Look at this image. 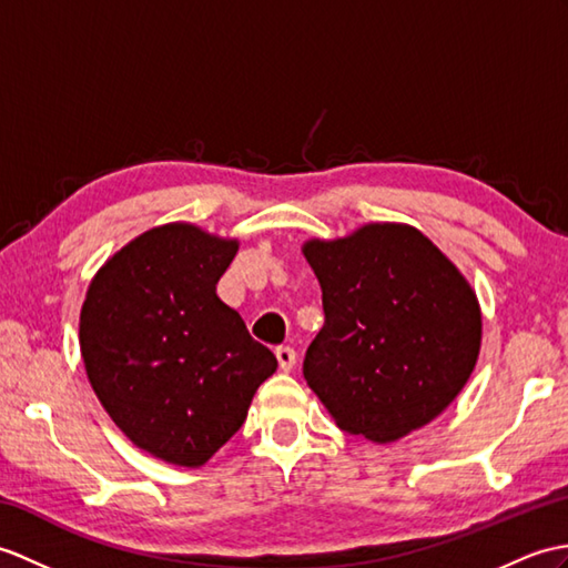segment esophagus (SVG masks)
Instances as JSON below:
<instances>
[{"instance_id":"34e87169","label":"esophagus","mask_w":568,"mask_h":568,"mask_svg":"<svg viewBox=\"0 0 568 568\" xmlns=\"http://www.w3.org/2000/svg\"><path fill=\"white\" fill-rule=\"evenodd\" d=\"M275 358H278L281 371H283V373H290V371H293V367H295L297 355H295V351L290 348V346H281L278 351H275Z\"/></svg>"}]
</instances>
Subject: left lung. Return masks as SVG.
<instances>
[{
	"label": "left lung",
	"instance_id": "1",
	"mask_svg": "<svg viewBox=\"0 0 568 568\" xmlns=\"http://www.w3.org/2000/svg\"><path fill=\"white\" fill-rule=\"evenodd\" d=\"M302 254L324 305L302 373L336 426L382 445L438 418L481 348V307L463 271L404 222L307 240Z\"/></svg>",
	"mask_w": 568,
	"mask_h": 568
}]
</instances>
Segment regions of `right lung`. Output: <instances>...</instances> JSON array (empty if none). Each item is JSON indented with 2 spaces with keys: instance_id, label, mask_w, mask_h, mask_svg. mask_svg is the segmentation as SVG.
Here are the masks:
<instances>
[{
  "instance_id": "obj_1",
  "label": "right lung",
  "mask_w": 568,
  "mask_h": 568,
  "mask_svg": "<svg viewBox=\"0 0 568 568\" xmlns=\"http://www.w3.org/2000/svg\"><path fill=\"white\" fill-rule=\"evenodd\" d=\"M240 242L169 222L97 271L79 312L91 389L130 443L203 467L242 428L278 361L217 297Z\"/></svg>"
}]
</instances>
